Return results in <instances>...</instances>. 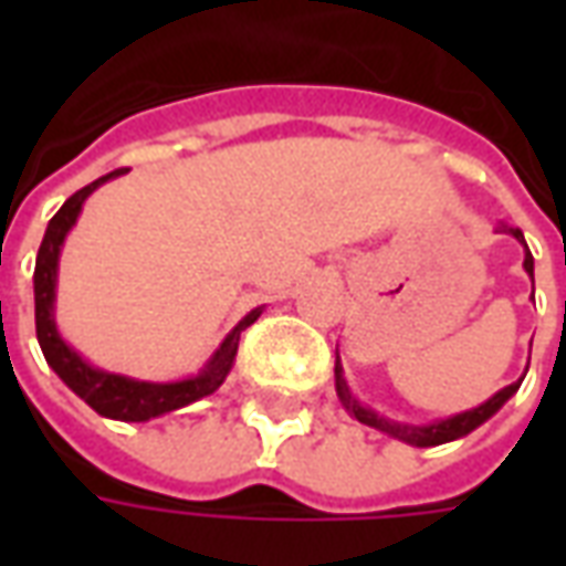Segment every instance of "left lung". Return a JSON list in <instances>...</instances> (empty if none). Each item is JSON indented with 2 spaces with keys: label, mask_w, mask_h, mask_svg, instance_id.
Masks as SVG:
<instances>
[{
  "label": "left lung",
  "mask_w": 566,
  "mask_h": 566,
  "mask_svg": "<svg viewBox=\"0 0 566 566\" xmlns=\"http://www.w3.org/2000/svg\"><path fill=\"white\" fill-rule=\"evenodd\" d=\"M497 230H503V233H512L518 242L524 245V272L534 279V258H531V251H527V242H524V233L518 230V227H506V223H500ZM336 397H339V403L345 406V412L352 418H357L360 424L367 427H376V430H381V433H388V437L400 439V442H409V446H418V449H430V446H442V442H451V439H461L467 437V433H473L475 427L485 424L488 418L497 412L500 406L510 400L512 394L518 391V385H522V379L512 381V385H506V388H500L494 397H488L485 403L475 406V409H467V412H458V416L451 418H439V421H430V424H400V421H391V418L379 416L376 409H369V406H364L360 400H357L355 394H352V388H348V381H345V373H343V364H339V355H336ZM527 373V369H524Z\"/></svg>",
  "instance_id": "8db88e82"
}]
</instances>
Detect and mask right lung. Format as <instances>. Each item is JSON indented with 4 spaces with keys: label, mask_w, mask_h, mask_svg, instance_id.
Instances as JSON below:
<instances>
[{
    "label": "right lung",
    "mask_w": 566,
    "mask_h": 566,
    "mask_svg": "<svg viewBox=\"0 0 566 566\" xmlns=\"http://www.w3.org/2000/svg\"><path fill=\"white\" fill-rule=\"evenodd\" d=\"M124 172L127 169H117V172L96 178L93 185L81 187L78 193H72L63 202V209L56 211L51 223H48L42 245H39V258H35V275H32V287H35V336H39L48 367L54 369L56 376L66 381L69 388L78 394L93 412H99L103 418H115V421H150V418H160L166 412L197 403V400L221 388L223 379L233 369L235 352H239V336L263 315V306L251 308L245 318L223 336V343L214 348V355L206 360V367L199 369L197 376H187V379L142 381L133 379V376H120V373H108V369L87 364L56 331L54 303L60 251H63L69 230L78 221L87 197L96 187H103L105 181H112V178Z\"/></svg>",
    "instance_id": "1"
}]
</instances>
